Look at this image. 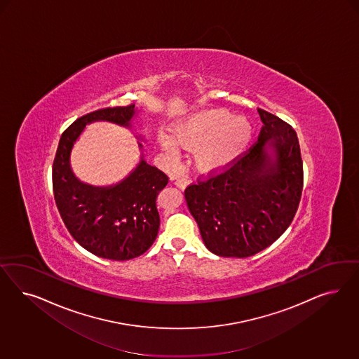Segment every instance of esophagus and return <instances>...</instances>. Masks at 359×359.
I'll return each instance as SVG.
<instances>
[{"mask_svg": "<svg viewBox=\"0 0 359 359\" xmlns=\"http://www.w3.org/2000/svg\"><path fill=\"white\" fill-rule=\"evenodd\" d=\"M191 183V180H189V177L187 176V175H183L182 177H177L176 179V182H175V184L177 185L180 189H184L187 185Z\"/></svg>", "mask_w": 359, "mask_h": 359, "instance_id": "1", "label": "esophagus"}]
</instances>
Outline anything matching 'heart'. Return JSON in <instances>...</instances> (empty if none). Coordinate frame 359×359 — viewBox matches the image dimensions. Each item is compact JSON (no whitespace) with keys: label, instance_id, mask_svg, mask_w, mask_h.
Wrapping results in <instances>:
<instances>
[{"label":"heart","instance_id":"obj_1","mask_svg":"<svg viewBox=\"0 0 359 359\" xmlns=\"http://www.w3.org/2000/svg\"><path fill=\"white\" fill-rule=\"evenodd\" d=\"M176 140L185 146H203L198 152V162L203 165L228 163L237 156L250 138V125L238 120L233 113L215 109L196 114L180 123L175 130ZM164 147L176 155L179 144L171 137H164Z\"/></svg>","mask_w":359,"mask_h":359}]
</instances>
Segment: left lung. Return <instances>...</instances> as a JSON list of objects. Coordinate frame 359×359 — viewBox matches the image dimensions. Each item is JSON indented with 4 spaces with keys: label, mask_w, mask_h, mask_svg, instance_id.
Segmentation results:
<instances>
[{
    "label": "left lung",
    "mask_w": 359,
    "mask_h": 359,
    "mask_svg": "<svg viewBox=\"0 0 359 359\" xmlns=\"http://www.w3.org/2000/svg\"><path fill=\"white\" fill-rule=\"evenodd\" d=\"M258 141L233 161L201 175L185 188V200L208 250L246 258L264 250L291 225L304 172L294 128L264 109ZM271 145L275 163L266 155Z\"/></svg>",
    "instance_id": "left-lung-1"
}]
</instances>
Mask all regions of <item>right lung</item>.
Wrapping results in <instances>:
<instances>
[{"label":"right lung","instance_id":"right-lung-1","mask_svg":"<svg viewBox=\"0 0 359 359\" xmlns=\"http://www.w3.org/2000/svg\"><path fill=\"white\" fill-rule=\"evenodd\" d=\"M134 107H108L77 118L63 131L53 164L55 203L65 228L86 250L113 261H128L150 249L161 225L156 197L168 176L141 161L120 184L96 188L74 176L69 152L87 123L105 120L129 126Z\"/></svg>","mask_w":359,"mask_h":359}]
</instances>
